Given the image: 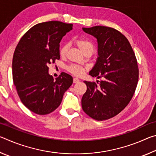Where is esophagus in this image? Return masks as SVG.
I'll list each match as a JSON object with an SVG mask.
<instances>
[{"instance_id": "esophagus-1", "label": "esophagus", "mask_w": 156, "mask_h": 156, "mask_svg": "<svg viewBox=\"0 0 156 156\" xmlns=\"http://www.w3.org/2000/svg\"><path fill=\"white\" fill-rule=\"evenodd\" d=\"M73 83H78V82L80 81V80H79V79H78V78L75 77V78H73Z\"/></svg>"}]
</instances>
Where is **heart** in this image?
Returning a JSON list of instances; mask_svg holds the SVG:
<instances>
[{"mask_svg": "<svg viewBox=\"0 0 156 156\" xmlns=\"http://www.w3.org/2000/svg\"><path fill=\"white\" fill-rule=\"evenodd\" d=\"M75 43L78 47V48L80 49V51L83 53L90 51L93 52L94 47L93 43L91 41H89L87 39L85 38H78L75 41ZM68 50V44H64L60 47V54L62 56H65L67 54ZM67 70L73 74L80 76L83 74L84 72V68L82 66H79L77 65H71L67 67Z\"/></svg>", "mask_w": 156, "mask_h": 156, "instance_id": "1", "label": "heart"}]
</instances>
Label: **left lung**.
Listing matches in <instances>:
<instances>
[{
  "label": "left lung",
  "instance_id": "1",
  "mask_svg": "<svg viewBox=\"0 0 156 156\" xmlns=\"http://www.w3.org/2000/svg\"><path fill=\"white\" fill-rule=\"evenodd\" d=\"M83 30L98 43V56L89 74L102 80L99 85L84 81L87 91L82 108L95 120L109 119L125 109L136 91L139 74L136 58L127 38L115 29L95 26Z\"/></svg>",
  "mask_w": 156,
  "mask_h": 156
}]
</instances>
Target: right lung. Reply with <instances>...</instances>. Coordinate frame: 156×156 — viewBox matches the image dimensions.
Instances as JSON below:
<instances>
[{"label": "right lung", "instance_id": "add662e5", "mask_svg": "<svg viewBox=\"0 0 156 156\" xmlns=\"http://www.w3.org/2000/svg\"><path fill=\"white\" fill-rule=\"evenodd\" d=\"M72 24L60 21L38 23L30 29L16 47L12 76L18 96L31 112L45 115L57 109L73 78L62 72L54 80L48 65L60 59V43Z\"/></svg>", "mask_w": 156, "mask_h": 156}]
</instances>
